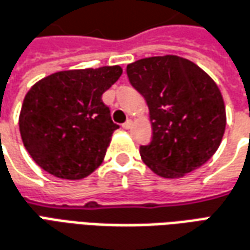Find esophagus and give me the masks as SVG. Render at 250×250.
I'll return each instance as SVG.
<instances>
[{
    "instance_id": "esophagus-1",
    "label": "esophagus",
    "mask_w": 250,
    "mask_h": 250,
    "mask_svg": "<svg viewBox=\"0 0 250 250\" xmlns=\"http://www.w3.org/2000/svg\"><path fill=\"white\" fill-rule=\"evenodd\" d=\"M131 125H132V122H131V120H127L125 123H123V125H122V127H123L125 130H128V128H131Z\"/></svg>"
}]
</instances>
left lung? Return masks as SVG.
I'll return each mask as SVG.
<instances>
[{"instance_id": "8db88e82", "label": "left lung", "mask_w": 250, "mask_h": 250, "mask_svg": "<svg viewBox=\"0 0 250 250\" xmlns=\"http://www.w3.org/2000/svg\"><path fill=\"white\" fill-rule=\"evenodd\" d=\"M130 83L145 97L153 138L139 147L147 167L174 179L214 155L226 127L216 83L199 66L176 55L139 59L127 66Z\"/></svg>"}]
</instances>
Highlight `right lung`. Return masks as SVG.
<instances>
[{"label":"right lung","instance_id":"right-lung-1","mask_svg":"<svg viewBox=\"0 0 250 250\" xmlns=\"http://www.w3.org/2000/svg\"><path fill=\"white\" fill-rule=\"evenodd\" d=\"M120 76L119 66L58 71L29 89L19 125L25 149L42 169L80 180L100 167L119 128L101 96Z\"/></svg>","mask_w":250,"mask_h":250}]
</instances>
